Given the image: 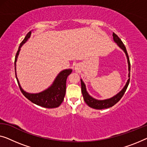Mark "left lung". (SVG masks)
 Instances as JSON below:
<instances>
[{
  "label": "left lung",
  "instance_id": "left-lung-1",
  "mask_svg": "<svg viewBox=\"0 0 147 147\" xmlns=\"http://www.w3.org/2000/svg\"><path fill=\"white\" fill-rule=\"evenodd\" d=\"M113 41L117 43V45L121 48L126 55L127 59V63H128L129 78L127 81L125 85V86L123 87V88L119 93H117V94L115 95L114 96H113L112 98H109V99H106V100H97V99H95V98H94L93 97H92V96L90 95L88 93V92L86 91V85H85L84 82H83V80L82 79H80L81 90H82V94L83 98H84V100L85 101V102L86 103L88 106L92 108L96 109H106V108H110V107H112L113 106H114L115 104H117V103L121 100V98L123 97V96L127 88L129 83L131 65H130V62H129V56H128L126 48L125 47V45L123 43L121 39H120V38L115 34V33H113Z\"/></svg>",
  "mask_w": 147,
  "mask_h": 147
}]
</instances>
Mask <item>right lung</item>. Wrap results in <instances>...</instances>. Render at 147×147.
<instances>
[{
	"instance_id": "right-lung-1",
	"label": "right lung",
	"mask_w": 147,
	"mask_h": 147,
	"mask_svg": "<svg viewBox=\"0 0 147 147\" xmlns=\"http://www.w3.org/2000/svg\"><path fill=\"white\" fill-rule=\"evenodd\" d=\"M32 34V31L28 32L26 35L25 38L22 41L20 45L19 46L18 50L16 53V57H15V73H16V78L18 84L20 89L23 94L24 96L26 98H28L30 101L34 103V104L38 105V106L43 107L45 108H57L61 104L64 100V97L66 92V81L68 76L72 73L73 70L71 69H65L61 71L58 75L56 76L55 79L54 80L53 84L48 88L43 90L41 92L36 94L28 93L22 89L20 84L19 80L17 78L16 75V61L17 58L18 57L20 51L22 46L28 40Z\"/></svg>"
}]
</instances>
